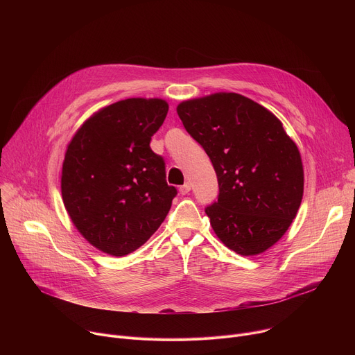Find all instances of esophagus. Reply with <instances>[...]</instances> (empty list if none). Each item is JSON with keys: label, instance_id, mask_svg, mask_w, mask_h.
<instances>
[{"label": "esophagus", "instance_id": "obj_1", "mask_svg": "<svg viewBox=\"0 0 355 355\" xmlns=\"http://www.w3.org/2000/svg\"><path fill=\"white\" fill-rule=\"evenodd\" d=\"M189 191H191V184L189 182H185L184 185L180 187V193L181 195H187Z\"/></svg>", "mask_w": 355, "mask_h": 355}]
</instances>
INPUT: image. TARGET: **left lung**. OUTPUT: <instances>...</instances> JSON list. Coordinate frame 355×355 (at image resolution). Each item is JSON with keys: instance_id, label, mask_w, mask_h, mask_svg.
Masks as SVG:
<instances>
[{"instance_id": "obj_1", "label": "left lung", "mask_w": 355, "mask_h": 355, "mask_svg": "<svg viewBox=\"0 0 355 355\" xmlns=\"http://www.w3.org/2000/svg\"><path fill=\"white\" fill-rule=\"evenodd\" d=\"M177 114L218 175V202L205 211L215 234L243 257L261 254L285 234L300 207L296 143L271 111L236 92L182 101Z\"/></svg>"}]
</instances>
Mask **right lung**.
<instances>
[{
    "label": "right lung",
    "instance_id": "obj_1",
    "mask_svg": "<svg viewBox=\"0 0 355 355\" xmlns=\"http://www.w3.org/2000/svg\"><path fill=\"white\" fill-rule=\"evenodd\" d=\"M168 103L128 98L94 112L67 144L62 168L64 208L80 234L108 256L143 245L166 219L174 187L150 148Z\"/></svg>",
    "mask_w": 355,
    "mask_h": 355
}]
</instances>
